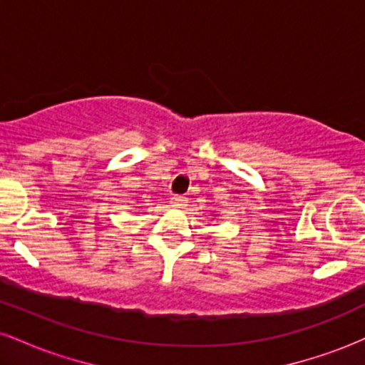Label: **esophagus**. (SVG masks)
Instances as JSON below:
<instances>
[{"label": "esophagus", "instance_id": "34e87169", "mask_svg": "<svg viewBox=\"0 0 365 365\" xmlns=\"http://www.w3.org/2000/svg\"><path fill=\"white\" fill-rule=\"evenodd\" d=\"M183 202H185V197H183V195H173V197H171V204H173L175 207H182Z\"/></svg>", "mask_w": 365, "mask_h": 365}]
</instances>
